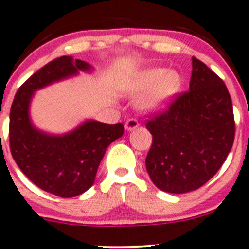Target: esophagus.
<instances>
[{
	"label": "esophagus",
	"instance_id": "1",
	"mask_svg": "<svg viewBox=\"0 0 249 249\" xmlns=\"http://www.w3.org/2000/svg\"><path fill=\"white\" fill-rule=\"evenodd\" d=\"M138 126H140V123L136 119H129L125 123V129H126V131H133V130L137 129Z\"/></svg>",
	"mask_w": 249,
	"mask_h": 249
}]
</instances>
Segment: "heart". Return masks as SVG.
Instances as JSON below:
<instances>
[{"mask_svg": "<svg viewBox=\"0 0 249 249\" xmlns=\"http://www.w3.org/2000/svg\"><path fill=\"white\" fill-rule=\"evenodd\" d=\"M182 86V76L174 69L160 67L141 70L130 83L132 93H144L138 101V107L146 113L163 109L179 94Z\"/></svg>", "mask_w": 249, "mask_h": 249, "instance_id": "obj_1", "label": "heart"}]
</instances>
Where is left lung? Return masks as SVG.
Returning <instances> with one entry per match:
<instances>
[{
  "instance_id": "left-lung-1",
  "label": "left lung",
  "mask_w": 249,
  "mask_h": 249,
  "mask_svg": "<svg viewBox=\"0 0 249 249\" xmlns=\"http://www.w3.org/2000/svg\"><path fill=\"white\" fill-rule=\"evenodd\" d=\"M153 144L145 159L151 181L168 193L195 191L216 174L231 150L235 122L226 85L192 57L190 90L146 123Z\"/></svg>"
}]
</instances>
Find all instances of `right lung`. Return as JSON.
Returning a JSON list of instances; mask_svg holds the SVG:
<instances>
[{
  "mask_svg": "<svg viewBox=\"0 0 249 249\" xmlns=\"http://www.w3.org/2000/svg\"><path fill=\"white\" fill-rule=\"evenodd\" d=\"M93 70L87 62L71 56L53 59L21 86L10 108L13 159L33 184L62 198L76 197L93 186L107 146L122 137L124 126L87 119L71 131L53 135L33 124L31 103L36 90Z\"/></svg>",
  "mask_w": 249,
  "mask_h": 249,
  "instance_id": "obj_1",
  "label": "right lung"
}]
</instances>
